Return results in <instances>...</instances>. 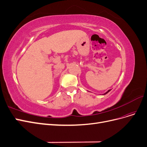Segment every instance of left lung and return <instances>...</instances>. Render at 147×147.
Listing matches in <instances>:
<instances>
[{"label":"left lung","instance_id":"obj_1","mask_svg":"<svg viewBox=\"0 0 147 147\" xmlns=\"http://www.w3.org/2000/svg\"><path fill=\"white\" fill-rule=\"evenodd\" d=\"M110 90H109L108 91H107V92H106L105 93H104V94H107V93H108V92H109V91H110Z\"/></svg>","mask_w":147,"mask_h":147}]
</instances>
